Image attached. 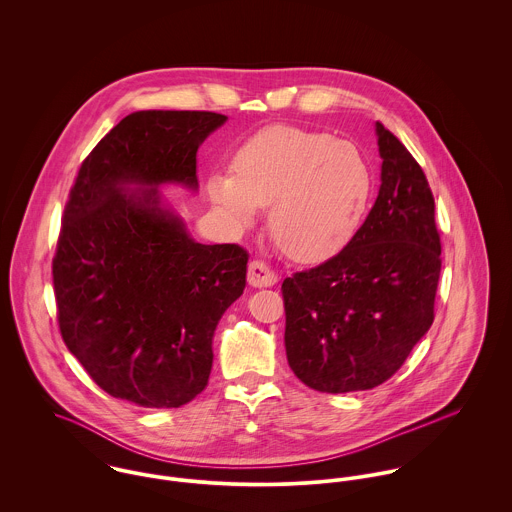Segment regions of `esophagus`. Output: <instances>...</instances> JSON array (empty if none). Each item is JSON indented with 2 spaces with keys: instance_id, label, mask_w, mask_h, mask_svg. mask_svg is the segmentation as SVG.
<instances>
[{
  "instance_id": "1",
  "label": "esophagus",
  "mask_w": 512,
  "mask_h": 512,
  "mask_svg": "<svg viewBox=\"0 0 512 512\" xmlns=\"http://www.w3.org/2000/svg\"><path fill=\"white\" fill-rule=\"evenodd\" d=\"M278 282V276L260 260L250 262L248 266V284L252 288H272Z\"/></svg>"
}]
</instances>
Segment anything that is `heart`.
<instances>
[{
    "mask_svg": "<svg viewBox=\"0 0 512 512\" xmlns=\"http://www.w3.org/2000/svg\"><path fill=\"white\" fill-rule=\"evenodd\" d=\"M213 207L232 228L254 224L270 207V232L297 262H325L355 238L372 193L365 155L329 134L266 128L232 157V173L207 181Z\"/></svg>",
    "mask_w": 512,
    "mask_h": 512,
    "instance_id": "b5f03b06",
    "label": "heart"
}]
</instances>
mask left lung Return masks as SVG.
Listing matches in <instances>:
<instances>
[{"mask_svg": "<svg viewBox=\"0 0 512 512\" xmlns=\"http://www.w3.org/2000/svg\"><path fill=\"white\" fill-rule=\"evenodd\" d=\"M380 187L349 246L286 278V355L293 374L329 394L388 380L434 323L441 244L428 179L402 142L374 124Z\"/></svg>", "mask_w": 512, "mask_h": 512, "instance_id": "8db88e82", "label": "left lung"}]
</instances>
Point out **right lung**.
I'll list each match as a JSON object with an SVG mask.
<instances>
[{"label": "right lung", "instance_id": "obj_1", "mask_svg": "<svg viewBox=\"0 0 512 512\" xmlns=\"http://www.w3.org/2000/svg\"><path fill=\"white\" fill-rule=\"evenodd\" d=\"M228 118L140 110L84 159L53 260L65 345L110 396L179 408L201 394L222 313L246 288L238 244H199L163 187L197 193V151Z\"/></svg>", "mask_w": 512, "mask_h": 512}]
</instances>
